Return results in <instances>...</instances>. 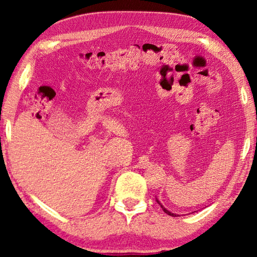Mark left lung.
<instances>
[{
    "mask_svg": "<svg viewBox=\"0 0 257 257\" xmlns=\"http://www.w3.org/2000/svg\"><path fill=\"white\" fill-rule=\"evenodd\" d=\"M156 202H158V203H159V205H160L161 207H162V210H163V211H164L165 213H167V214H168V215H171V216H177V214H176V213H172V212H170V211H168V210H167V208H165V207H164V206L162 205V204H161V203H160V201H159V199H158V198H156Z\"/></svg>",
    "mask_w": 257,
    "mask_h": 257,
    "instance_id": "left-lung-1",
    "label": "left lung"
}]
</instances>
